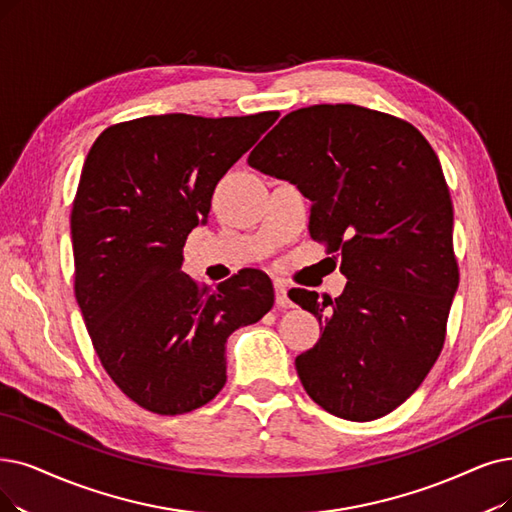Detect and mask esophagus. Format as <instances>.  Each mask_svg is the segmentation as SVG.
Returning a JSON list of instances; mask_svg holds the SVG:
<instances>
[{
	"mask_svg": "<svg viewBox=\"0 0 512 512\" xmlns=\"http://www.w3.org/2000/svg\"><path fill=\"white\" fill-rule=\"evenodd\" d=\"M275 304L279 309H292V300L288 296V285H285L281 279L275 281Z\"/></svg>",
	"mask_w": 512,
	"mask_h": 512,
	"instance_id": "34e87169",
	"label": "esophagus"
}]
</instances>
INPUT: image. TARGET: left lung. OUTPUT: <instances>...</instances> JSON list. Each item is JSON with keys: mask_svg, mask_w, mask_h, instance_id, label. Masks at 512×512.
Wrapping results in <instances>:
<instances>
[{"mask_svg": "<svg viewBox=\"0 0 512 512\" xmlns=\"http://www.w3.org/2000/svg\"><path fill=\"white\" fill-rule=\"evenodd\" d=\"M248 163L313 201L311 237L349 279L334 300L290 292L323 330L296 357L304 391L344 420L386 416L435 365L460 281L437 153L399 117L313 105L285 115Z\"/></svg>", "mask_w": 512, "mask_h": 512, "instance_id": "1", "label": "left lung"}]
</instances>
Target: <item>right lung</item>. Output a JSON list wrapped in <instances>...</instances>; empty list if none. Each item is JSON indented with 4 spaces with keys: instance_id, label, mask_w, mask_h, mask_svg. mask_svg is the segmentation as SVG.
Segmentation results:
<instances>
[{
    "instance_id": "add662e5",
    "label": "right lung",
    "mask_w": 512,
    "mask_h": 512,
    "mask_svg": "<svg viewBox=\"0 0 512 512\" xmlns=\"http://www.w3.org/2000/svg\"><path fill=\"white\" fill-rule=\"evenodd\" d=\"M277 117H138L102 132L84 161L71 210L75 298L102 367L153 414L212 401L227 382V338L275 302L258 269L208 290L180 267L218 180Z\"/></svg>"
}]
</instances>
